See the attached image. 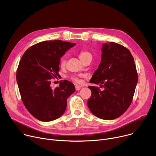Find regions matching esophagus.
<instances>
[{"label": "esophagus", "instance_id": "esophagus-1", "mask_svg": "<svg viewBox=\"0 0 156 156\" xmlns=\"http://www.w3.org/2000/svg\"><path fill=\"white\" fill-rule=\"evenodd\" d=\"M81 86H80V85H76L75 86V88H76V90H80L81 89Z\"/></svg>", "mask_w": 156, "mask_h": 156}]
</instances>
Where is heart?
<instances>
[{
	"label": "heart",
	"instance_id": "1",
	"mask_svg": "<svg viewBox=\"0 0 156 156\" xmlns=\"http://www.w3.org/2000/svg\"><path fill=\"white\" fill-rule=\"evenodd\" d=\"M87 57H92L91 53L88 52V51H81L80 53V54H79V57H80V59L81 61L83 60L85 58H87ZM65 64H66V59H65V57L64 56V57H62L61 58L59 64H60V66H61V67H63V66H64ZM71 79L74 81H75V82H77V83H78V82H80V80L77 77H76V76H72Z\"/></svg>",
	"mask_w": 156,
	"mask_h": 156
}]
</instances>
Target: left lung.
<instances>
[{
    "instance_id": "left-lung-1",
    "label": "left lung",
    "mask_w": 156,
    "mask_h": 156,
    "mask_svg": "<svg viewBox=\"0 0 156 156\" xmlns=\"http://www.w3.org/2000/svg\"><path fill=\"white\" fill-rule=\"evenodd\" d=\"M138 81L133 57L128 48L114 42L102 44L101 61L90 82L92 95L87 105L98 118L112 120L121 116L132 102Z\"/></svg>"
}]
</instances>
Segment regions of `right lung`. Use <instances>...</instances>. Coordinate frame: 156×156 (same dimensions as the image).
Segmentation results:
<instances>
[{"instance_id":"right-lung-1","label":"right lung","mask_w":156,"mask_h":156,"mask_svg":"<svg viewBox=\"0 0 156 156\" xmlns=\"http://www.w3.org/2000/svg\"><path fill=\"white\" fill-rule=\"evenodd\" d=\"M76 44L62 40L44 41L31 46L20 61L16 80L22 101L33 116L44 122L61 117L67 99L75 91L69 81L51 87V79L59 76L61 57Z\"/></svg>"}]
</instances>
